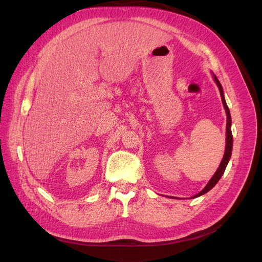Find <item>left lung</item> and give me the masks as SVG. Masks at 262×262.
Instances as JSON below:
<instances>
[{"label": "left lung", "instance_id": "1", "mask_svg": "<svg viewBox=\"0 0 262 262\" xmlns=\"http://www.w3.org/2000/svg\"><path fill=\"white\" fill-rule=\"evenodd\" d=\"M213 78H214V81H215V83H216V85H217V87H219V90H220V94H221V97H222V102H223V106H224V108H225L226 116H227V123H226V146H225V153H224L223 160H222V162H221V164H220V166H219L217 170L215 171V173H214L213 177L210 179V181L208 182V185L205 186L199 193L195 194V195H193V196H192V199H193V198H198V196H200V195H202V194H204V193H207L208 191H210V190H211L214 186H215V185L217 184V181L221 179L222 175H223L224 171H225V168H226V166H227V164H228L229 158H231V155H232V149H233V136H232V129H231V124H232L231 114H229V109H228L227 104H226V101H225V97H224L223 89H222V85H221L220 81L217 80V77H216L215 75H213Z\"/></svg>", "mask_w": 262, "mask_h": 262}]
</instances>
